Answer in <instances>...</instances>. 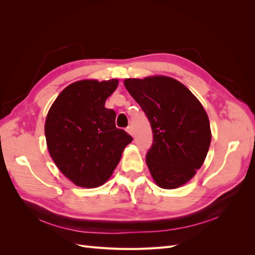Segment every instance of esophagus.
<instances>
[{
    "mask_svg": "<svg viewBox=\"0 0 255 255\" xmlns=\"http://www.w3.org/2000/svg\"><path fill=\"white\" fill-rule=\"evenodd\" d=\"M127 132H128L130 136H133V135H134L133 129H132V128H130V127H128V128H127Z\"/></svg>",
    "mask_w": 255,
    "mask_h": 255,
    "instance_id": "esophagus-1",
    "label": "esophagus"
}]
</instances>
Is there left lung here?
Listing matches in <instances>:
<instances>
[{
	"mask_svg": "<svg viewBox=\"0 0 255 255\" xmlns=\"http://www.w3.org/2000/svg\"><path fill=\"white\" fill-rule=\"evenodd\" d=\"M125 86L148 117L153 144L145 156L158 187L175 189L203 165L212 140L202 104L184 85L165 75L126 79Z\"/></svg>",
	"mask_w": 255,
	"mask_h": 255,
	"instance_id": "8db88e82",
	"label": "left lung"
}]
</instances>
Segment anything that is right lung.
Instances as JSON below:
<instances>
[{"instance_id": "obj_1", "label": "right lung", "mask_w": 255, "mask_h": 255, "mask_svg": "<svg viewBox=\"0 0 255 255\" xmlns=\"http://www.w3.org/2000/svg\"><path fill=\"white\" fill-rule=\"evenodd\" d=\"M119 81L82 80L60 92L45 118L44 134L54 163L74 185L96 188L109 181L133 140L115 125L105 101Z\"/></svg>"}]
</instances>
